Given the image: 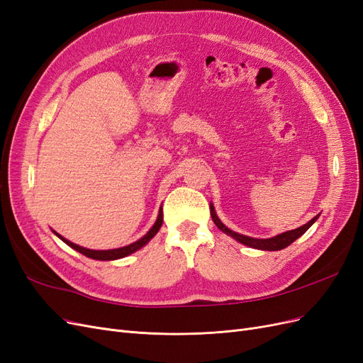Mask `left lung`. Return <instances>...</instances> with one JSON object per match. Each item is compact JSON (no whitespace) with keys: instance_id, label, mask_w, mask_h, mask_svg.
Masks as SVG:
<instances>
[{"instance_id":"1","label":"left lung","mask_w":363,"mask_h":363,"mask_svg":"<svg viewBox=\"0 0 363 363\" xmlns=\"http://www.w3.org/2000/svg\"><path fill=\"white\" fill-rule=\"evenodd\" d=\"M211 215H212V219L213 223L216 224V227L221 230V232H224L225 235L232 236L235 240H238V242L244 244L250 248H256V250H263V251H279V250H283L289 247L294 240L298 239L300 236H303L307 230L311 228V225L316 221L318 218H320V215H316L315 218H312L309 223H306L304 225L298 227V228H294V230H289V232H284V233H280L277 236H272V238H268V239H257V238H250V236H245V235H240V233H236L233 232V230H230L228 227H225L221 219L218 218L216 215V211L213 204L211 203Z\"/></svg>"}]
</instances>
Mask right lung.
Returning a JSON list of instances; mask_svg holds the SVG:
<instances>
[{"label": "right lung", "instance_id": "obj_1", "mask_svg": "<svg viewBox=\"0 0 363 363\" xmlns=\"http://www.w3.org/2000/svg\"><path fill=\"white\" fill-rule=\"evenodd\" d=\"M162 223H163V211H162V207H160L156 223H155V225H152L148 230L147 235H144L140 239H138L136 242H133V244L125 245V247H121V248H113V250H89V248H84V247H80V245L71 242V240H68L67 238H63L57 232H54V230H52V233L56 235L59 239H62L65 244L69 245L75 251L82 252V255H84L86 257H91V259H95V260H116V259H123V257H127L130 255H133L135 251L140 250L142 247H145L150 242V240L157 235V232H159L160 227H162Z\"/></svg>", "mask_w": 363, "mask_h": 363}]
</instances>
